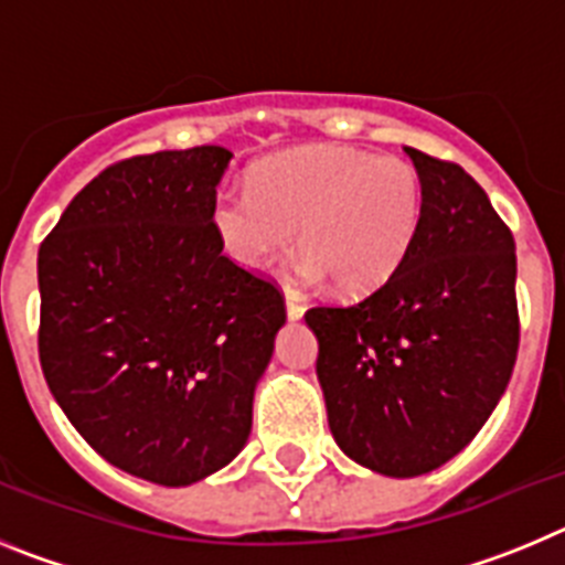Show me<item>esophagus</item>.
<instances>
[{
  "label": "esophagus",
  "instance_id": "obj_1",
  "mask_svg": "<svg viewBox=\"0 0 565 565\" xmlns=\"http://www.w3.org/2000/svg\"><path fill=\"white\" fill-rule=\"evenodd\" d=\"M286 311H288V319H302V313H306L302 299H299L294 291L286 294Z\"/></svg>",
  "mask_w": 565,
  "mask_h": 565
}]
</instances>
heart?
I'll return each mask as SVG.
<instances>
[{"label":"heart","mask_w":565,"mask_h":565,"mask_svg":"<svg viewBox=\"0 0 565 565\" xmlns=\"http://www.w3.org/2000/svg\"><path fill=\"white\" fill-rule=\"evenodd\" d=\"M422 217L424 183L411 161L344 147L274 154L254 169L252 189H223L212 206L234 263L266 268L297 237L302 277H328L344 297L373 294L402 268Z\"/></svg>","instance_id":"1"}]
</instances>
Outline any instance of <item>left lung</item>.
<instances>
[{
	"label": "left lung",
	"mask_w": 565,
	"mask_h": 565,
	"mask_svg": "<svg viewBox=\"0 0 565 565\" xmlns=\"http://www.w3.org/2000/svg\"><path fill=\"white\" fill-rule=\"evenodd\" d=\"M404 152L424 183L407 259L353 306L306 313L333 438L391 478L433 472L478 436L521 342L509 226L458 163Z\"/></svg>",
	"instance_id": "8db88e82"
}]
</instances>
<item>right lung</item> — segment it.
Instances as JSON below:
<instances>
[{"label":"right lung","instance_id":"1","mask_svg":"<svg viewBox=\"0 0 565 565\" xmlns=\"http://www.w3.org/2000/svg\"><path fill=\"white\" fill-rule=\"evenodd\" d=\"M228 158L192 147L113 163L39 246L50 393L104 461L163 487L246 447L286 322L279 288L228 259L214 232Z\"/></svg>","mask_w":565,"mask_h":565}]
</instances>
